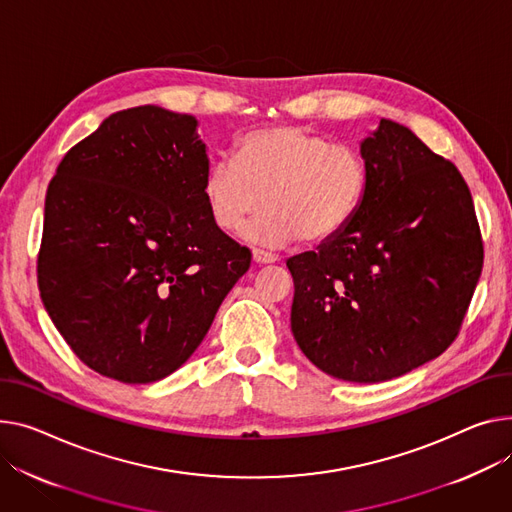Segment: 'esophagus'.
Wrapping results in <instances>:
<instances>
[{
    "label": "esophagus",
    "instance_id": "1",
    "mask_svg": "<svg viewBox=\"0 0 512 512\" xmlns=\"http://www.w3.org/2000/svg\"><path fill=\"white\" fill-rule=\"evenodd\" d=\"M280 257L274 253H267L263 249H253V261L255 263H276Z\"/></svg>",
    "mask_w": 512,
    "mask_h": 512
}]
</instances>
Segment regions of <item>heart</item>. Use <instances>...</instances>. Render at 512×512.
<instances>
[{"label": "heart", "instance_id": "obj_1", "mask_svg": "<svg viewBox=\"0 0 512 512\" xmlns=\"http://www.w3.org/2000/svg\"><path fill=\"white\" fill-rule=\"evenodd\" d=\"M368 173L360 152L331 144L302 125L265 127L234 148V160L214 162L203 179V199L218 228L265 245L327 243L342 232L366 193Z\"/></svg>", "mask_w": 512, "mask_h": 512}]
</instances>
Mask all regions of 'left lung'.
Wrapping results in <instances>:
<instances>
[{"mask_svg":"<svg viewBox=\"0 0 512 512\" xmlns=\"http://www.w3.org/2000/svg\"><path fill=\"white\" fill-rule=\"evenodd\" d=\"M360 154L368 183L350 224L286 261L294 278L290 323L323 372L381 383L455 342L484 245L457 166L412 129L381 119Z\"/></svg>","mask_w":512,"mask_h":512,"instance_id":"1","label":"left lung"}]
</instances>
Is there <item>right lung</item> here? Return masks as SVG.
Segmentation results:
<instances>
[{"mask_svg":"<svg viewBox=\"0 0 512 512\" xmlns=\"http://www.w3.org/2000/svg\"><path fill=\"white\" fill-rule=\"evenodd\" d=\"M197 119L113 113L63 156L45 199L37 278L45 309L102 377L146 385L197 350L251 251L212 220Z\"/></svg>","mask_w":512,"mask_h":512,"instance_id":"obj_1","label":"right lung"}]
</instances>
